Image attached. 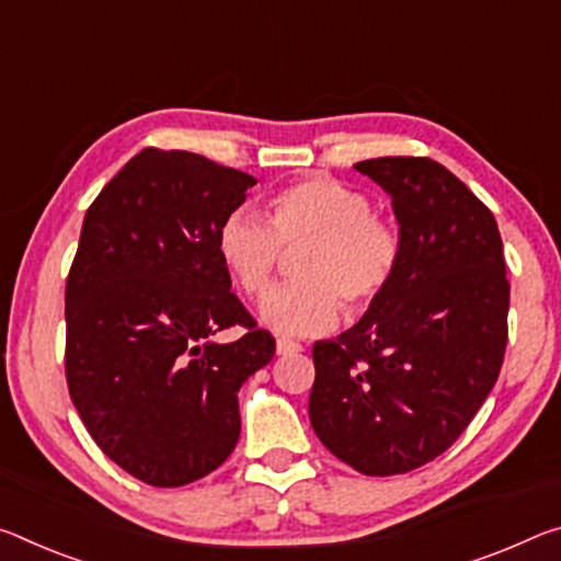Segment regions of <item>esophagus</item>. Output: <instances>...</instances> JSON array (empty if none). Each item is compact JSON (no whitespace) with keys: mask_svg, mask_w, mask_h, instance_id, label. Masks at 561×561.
<instances>
[{"mask_svg":"<svg viewBox=\"0 0 561 561\" xmlns=\"http://www.w3.org/2000/svg\"><path fill=\"white\" fill-rule=\"evenodd\" d=\"M301 350H305V346L295 340H287V336L277 340V354H282V357H287V354H299Z\"/></svg>","mask_w":561,"mask_h":561,"instance_id":"1","label":"esophagus"}]
</instances>
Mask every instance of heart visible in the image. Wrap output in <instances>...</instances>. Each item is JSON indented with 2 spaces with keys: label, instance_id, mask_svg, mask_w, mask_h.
Returning a JSON list of instances; mask_svg holds the SVG:
<instances>
[{
  "label": "heart",
  "instance_id": "b5f03b06",
  "mask_svg": "<svg viewBox=\"0 0 561 561\" xmlns=\"http://www.w3.org/2000/svg\"><path fill=\"white\" fill-rule=\"evenodd\" d=\"M369 197L334 176H307L266 199V221L252 209L229 211L217 229V254L247 297H262L282 252H295L297 282L272 289L262 322L284 336L324 334L340 312H369L392 287L404 239L392 219L369 211Z\"/></svg>",
  "mask_w": 561,
  "mask_h": 561
}]
</instances>
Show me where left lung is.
Segmentation results:
<instances>
[{
	"instance_id": "1",
	"label": "left lung",
	"mask_w": 561,
	"mask_h": 561,
	"mask_svg": "<svg viewBox=\"0 0 561 561\" xmlns=\"http://www.w3.org/2000/svg\"><path fill=\"white\" fill-rule=\"evenodd\" d=\"M392 197L404 256L392 287L336 340L314 342L309 422L369 477L447 451L500 377L506 282L494 215L430 157L354 164Z\"/></svg>"
}]
</instances>
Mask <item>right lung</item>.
<instances>
[{
    "label": "right lung",
    "mask_w": 561,
    "mask_h": 561,
    "mask_svg": "<svg viewBox=\"0 0 561 561\" xmlns=\"http://www.w3.org/2000/svg\"><path fill=\"white\" fill-rule=\"evenodd\" d=\"M254 184L147 147L87 209L65 291L67 387L96 447L145 484H190L232 455L239 387L277 350L217 254L219 225ZM229 325L243 336L215 343Z\"/></svg>",
    "instance_id": "obj_1"
}]
</instances>
